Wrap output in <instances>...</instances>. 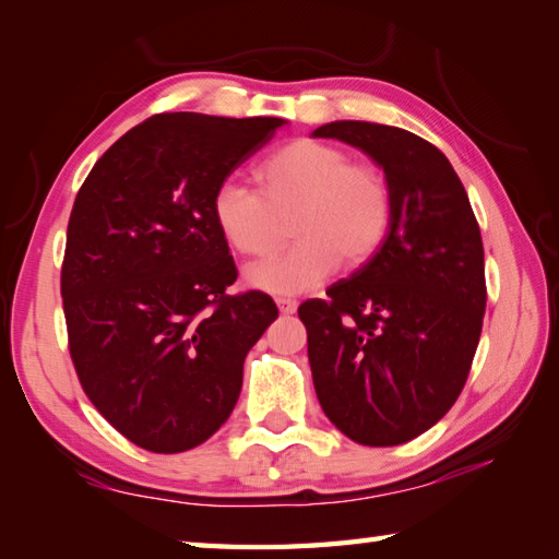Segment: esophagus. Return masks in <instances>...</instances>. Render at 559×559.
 Masks as SVG:
<instances>
[{
  "instance_id": "obj_1",
  "label": "esophagus",
  "mask_w": 559,
  "mask_h": 559,
  "mask_svg": "<svg viewBox=\"0 0 559 559\" xmlns=\"http://www.w3.org/2000/svg\"><path fill=\"white\" fill-rule=\"evenodd\" d=\"M276 306L283 316H293L298 310V302L293 298H276Z\"/></svg>"
}]
</instances>
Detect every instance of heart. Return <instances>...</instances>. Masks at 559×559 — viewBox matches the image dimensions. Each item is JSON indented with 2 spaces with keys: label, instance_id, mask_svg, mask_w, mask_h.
Returning a JSON list of instances; mask_svg holds the SVG:
<instances>
[{
  "label": "heart",
  "instance_id": "obj_1",
  "mask_svg": "<svg viewBox=\"0 0 559 559\" xmlns=\"http://www.w3.org/2000/svg\"><path fill=\"white\" fill-rule=\"evenodd\" d=\"M259 189L222 182L212 219L224 241L249 259H266L288 239L286 257L249 269L253 286L300 293L318 286L343 263L359 269L374 259L394 216L392 187L380 167L349 163L347 150L323 140H290L253 169Z\"/></svg>",
  "mask_w": 559,
  "mask_h": 559
}]
</instances>
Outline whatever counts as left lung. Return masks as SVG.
<instances>
[{
	"instance_id": "8db88e82",
	"label": "left lung",
	"mask_w": 559,
	"mask_h": 559,
	"mask_svg": "<svg viewBox=\"0 0 559 559\" xmlns=\"http://www.w3.org/2000/svg\"><path fill=\"white\" fill-rule=\"evenodd\" d=\"M313 138L370 155L394 197L374 259L298 308L316 394L347 439L396 447L431 429L468 380L486 313L484 241L459 175L424 138L362 120Z\"/></svg>"
}]
</instances>
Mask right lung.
<instances>
[{
    "label": "right lung",
    "instance_id": "obj_1",
    "mask_svg": "<svg viewBox=\"0 0 559 559\" xmlns=\"http://www.w3.org/2000/svg\"><path fill=\"white\" fill-rule=\"evenodd\" d=\"M283 122L159 112L112 143L75 194L61 266L69 353L93 406L140 449L210 439L278 318L266 293H226L239 273L212 197Z\"/></svg>",
    "mask_w": 559,
    "mask_h": 559
}]
</instances>
